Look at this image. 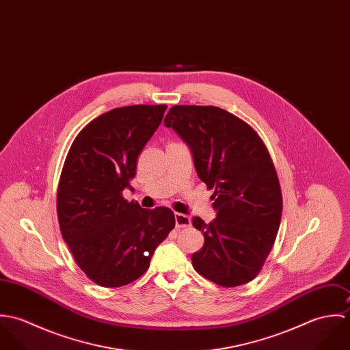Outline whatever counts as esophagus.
Here are the masks:
<instances>
[{"label":"esophagus","mask_w":350,"mask_h":350,"mask_svg":"<svg viewBox=\"0 0 350 350\" xmlns=\"http://www.w3.org/2000/svg\"><path fill=\"white\" fill-rule=\"evenodd\" d=\"M190 225H191V218L189 215L180 214V213L175 214V226H176V229L189 228Z\"/></svg>","instance_id":"obj_1"}]
</instances>
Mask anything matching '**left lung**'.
Returning a JSON list of instances; mask_svg holds the SVG:
<instances>
[{
    "label": "left lung",
    "instance_id": "1",
    "mask_svg": "<svg viewBox=\"0 0 350 350\" xmlns=\"http://www.w3.org/2000/svg\"><path fill=\"white\" fill-rule=\"evenodd\" d=\"M164 124L190 146L200 180L214 190L215 219L193 218L204 237L191 257L194 269L221 287L248 283L261 271L282 219L269 152L250 124L217 106H172Z\"/></svg>",
    "mask_w": 350,
    "mask_h": 350
}]
</instances>
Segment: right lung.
<instances>
[{
	"label": "right lung",
	"instance_id": "1",
	"mask_svg": "<svg viewBox=\"0 0 350 350\" xmlns=\"http://www.w3.org/2000/svg\"><path fill=\"white\" fill-rule=\"evenodd\" d=\"M165 109L133 105L106 111L78 133L66 156L56 196L60 232L75 262L100 287L137 280L175 228L171 208L147 210L122 197Z\"/></svg>",
	"mask_w": 350,
	"mask_h": 350
}]
</instances>
